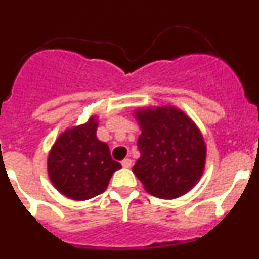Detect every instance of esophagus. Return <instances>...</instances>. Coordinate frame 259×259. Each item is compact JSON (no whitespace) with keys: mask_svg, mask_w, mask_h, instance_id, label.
I'll return each mask as SVG.
<instances>
[{"mask_svg":"<svg viewBox=\"0 0 259 259\" xmlns=\"http://www.w3.org/2000/svg\"><path fill=\"white\" fill-rule=\"evenodd\" d=\"M122 166L124 167V168H130V167L132 166V161H131V159H128V158H127V159H123Z\"/></svg>","mask_w":259,"mask_h":259,"instance_id":"1","label":"esophagus"}]
</instances>
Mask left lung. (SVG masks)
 I'll use <instances>...</instances> for the list:
<instances>
[{"label": "left lung", "mask_w": 259, "mask_h": 259, "mask_svg": "<svg viewBox=\"0 0 259 259\" xmlns=\"http://www.w3.org/2000/svg\"><path fill=\"white\" fill-rule=\"evenodd\" d=\"M140 125V158L132 171L148 193L172 200L200 182L206 144L200 128L175 106L141 107L134 113Z\"/></svg>", "instance_id": "obj_1"}]
</instances>
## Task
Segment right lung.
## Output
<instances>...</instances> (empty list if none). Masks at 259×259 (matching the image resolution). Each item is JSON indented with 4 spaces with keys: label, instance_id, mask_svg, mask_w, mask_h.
Returning a JSON list of instances; mask_svg holds the SVG:
<instances>
[{
    "label": "right lung",
    "instance_id": "right-lung-1",
    "mask_svg": "<svg viewBox=\"0 0 259 259\" xmlns=\"http://www.w3.org/2000/svg\"><path fill=\"white\" fill-rule=\"evenodd\" d=\"M97 116L62 132L48 155V175L57 191L75 201H85L106 191L122 164L110 154L109 145L96 136Z\"/></svg>",
    "mask_w": 259,
    "mask_h": 259
}]
</instances>
